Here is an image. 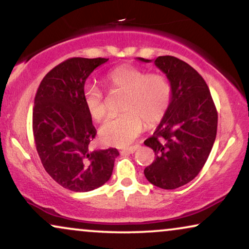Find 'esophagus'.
Listing matches in <instances>:
<instances>
[{
  "label": "esophagus",
  "mask_w": 249,
  "mask_h": 249,
  "mask_svg": "<svg viewBox=\"0 0 249 249\" xmlns=\"http://www.w3.org/2000/svg\"><path fill=\"white\" fill-rule=\"evenodd\" d=\"M137 148H138L137 145H136V146H131V147L124 148V151H122V153H128V154H131V153H134V152L137 151Z\"/></svg>",
  "instance_id": "1"
}]
</instances>
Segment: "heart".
Here are the masks:
<instances>
[{
	"label": "heart",
	"mask_w": 249,
	"mask_h": 249,
	"mask_svg": "<svg viewBox=\"0 0 249 249\" xmlns=\"http://www.w3.org/2000/svg\"><path fill=\"white\" fill-rule=\"evenodd\" d=\"M105 83L112 89L124 91L122 103L124 114L108 119L98 130L100 139L105 144L125 146L138 137L144 129L158 124L164 117L171 103L172 88L168 78L162 74H148L134 66H120L110 71ZM85 108L95 121H102L107 115L103 95L94 85H87L83 90Z\"/></svg>",
	"instance_id": "obj_1"
}]
</instances>
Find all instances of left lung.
Segmentation results:
<instances>
[{"label":"left lung","mask_w":249,"mask_h":249,"mask_svg":"<svg viewBox=\"0 0 249 249\" xmlns=\"http://www.w3.org/2000/svg\"><path fill=\"white\" fill-rule=\"evenodd\" d=\"M154 64L171 84L172 97L154 134L144 142L155 153L144 175L156 187L176 189L192 181L205 164L216 137L217 112L205 80L188 63L164 55Z\"/></svg>","instance_id":"obj_1"}]
</instances>
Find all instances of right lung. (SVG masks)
<instances>
[{"instance_id": "obj_1", "label": "right lung", "mask_w": 249, "mask_h": 249, "mask_svg": "<svg viewBox=\"0 0 249 249\" xmlns=\"http://www.w3.org/2000/svg\"><path fill=\"white\" fill-rule=\"evenodd\" d=\"M108 59L71 57L54 67L37 89L33 108L36 149L46 172L64 188L85 193L111 178L117 148L91 151L96 129L83 90L89 74Z\"/></svg>"}]
</instances>
